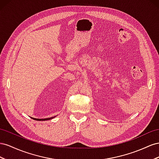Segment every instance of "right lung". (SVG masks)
I'll return each mask as SVG.
<instances>
[{
    "label": "right lung",
    "instance_id": "right-lung-1",
    "mask_svg": "<svg viewBox=\"0 0 159 159\" xmlns=\"http://www.w3.org/2000/svg\"><path fill=\"white\" fill-rule=\"evenodd\" d=\"M54 116H53V117H51V118H47V119H34V118H33V117H31L32 119H34V120H50V119H53Z\"/></svg>",
    "mask_w": 159,
    "mask_h": 159
}]
</instances>
